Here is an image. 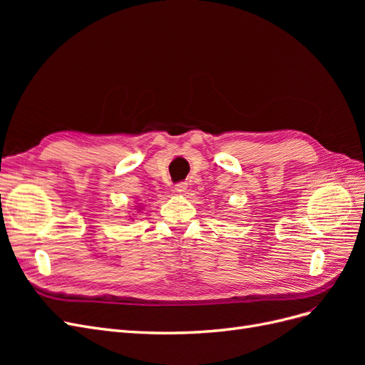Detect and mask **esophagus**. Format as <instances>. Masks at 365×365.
<instances>
[{
    "instance_id": "obj_1",
    "label": "esophagus",
    "mask_w": 365,
    "mask_h": 365,
    "mask_svg": "<svg viewBox=\"0 0 365 365\" xmlns=\"http://www.w3.org/2000/svg\"><path fill=\"white\" fill-rule=\"evenodd\" d=\"M173 190H175L176 193H184V192L187 190V182H178V184H175Z\"/></svg>"
}]
</instances>
